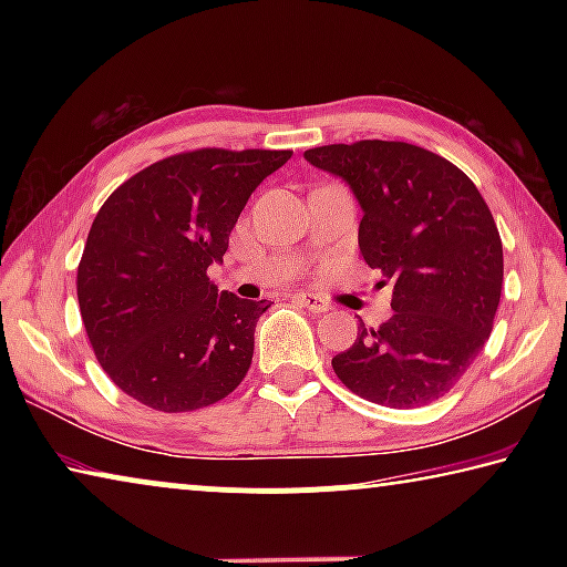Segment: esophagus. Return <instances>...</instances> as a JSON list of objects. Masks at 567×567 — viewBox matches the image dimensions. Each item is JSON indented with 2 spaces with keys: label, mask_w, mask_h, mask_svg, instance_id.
Returning a JSON list of instances; mask_svg holds the SVG:
<instances>
[{
  "label": "esophagus",
  "mask_w": 567,
  "mask_h": 567,
  "mask_svg": "<svg viewBox=\"0 0 567 567\" xmlns=\"http://www.w3.org/2000/svg\"><path fill=\"white\" fill-rule=\"evenodd\" d=\"M295 302L300 305V307H305V310L318 312V315H322V312H328V310H330V305L324 302L322 297L312 295V292H297V295H295Z\"/></svg>",
  "instance_id": "34e87169"
}]
</instances>
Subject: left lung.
I'll return each instance as SVG.
<instances>
[{
	"label": "left lung",
	"mask_w": 567,
	"mask_h": 567,
	"mask_svg": "<svg viewBox=\"0 0 567 567\" xmlns=\"http://www.w3.org/2000/svg\"><path fill=\"white\" fill-rule=\"evenodd\" d=\"M362 207L360 252L392 285L395 315L360 322L332 358L342 385L385 408L427 405L457 385L493 332L503 243L483 195L453 162L408 142L360 140L305 152Z\"/></svg>",
	"instance_id": "obj_1"
}]
</instances>
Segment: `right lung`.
Returning <instances> with one entry per match:
<instances>
[{
  "label": "right lung",
  "instance_id": "add662e5",
  "mask_svg": "<svg viewBox=\"0 0 567 567\" xmlns=\"http://www.w3.org/2000/svg\"><path fill=\"white\" fill-rule=\"evenodd\" d=\"M290 150H192L145 167L94 217L76 300L94 358L122 392L162 412L227 398L247 375L267 300L217 292L207 267L257 185Z\"/></svg>",
  "mask_w": 567,
  "mask_h": 567
}]
</instances>
